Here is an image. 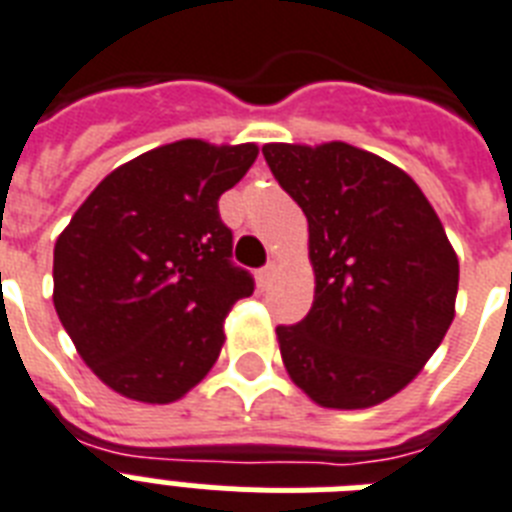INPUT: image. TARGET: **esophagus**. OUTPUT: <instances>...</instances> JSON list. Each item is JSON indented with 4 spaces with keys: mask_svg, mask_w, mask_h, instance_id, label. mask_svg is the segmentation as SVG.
I'll return each mask as SVG.
<instances>
[{
    "mask_svg": "<svg viewBox=\"0 0 512 512\" xmlns=\"http://www.w3.org/2000/svg\"><path fill=\"white\" fill-rule=\"evenodd\" d=\"M273 273H276V265H273V263L265 265L263 270H257V284H260V286H268V284H270V278H273Z\"/></svg>",
    "mask_w": 512,
    "mask_h": 512,
    "instance_id": "34e87169",
    "label": "esophagus"
}]
</instances>
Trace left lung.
Masks as SVG:
<instances>
[{
	"mask_svg": "<svg viewBox=\"0 0 512 512\" xmlns=\"http://www.w3.org/2000/svg\"><path fill=\"white\" fill-rule=\"evenodd\" d=\"M273 176L307 218L315 297L278 326L286 373L331 410H365L413 381L442 344L460 265L421 186L347 141L265 144Z\"/></svg>",
	"mask_w": 512,
	"mask_h": 512,
	"instance_id": "left-lung-1",
	"label": "left lung"
}]
</instances>
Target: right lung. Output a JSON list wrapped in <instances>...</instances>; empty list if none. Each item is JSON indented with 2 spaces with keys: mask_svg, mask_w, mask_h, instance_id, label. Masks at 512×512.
<instances>
[{
  "mask_svg": "<svg viewBox=\"0 0 512 512\" xmlns=\"http://www.w3.org/2000/svg\"><path fill=\"white\" fill-rule=\"evenodd\" d=\"M257 144L181 139L123 162L83 199L54 244V310L112 392L168 405L194 389L226 342V315L255 284L231 265L223 191Z\"/></svg>",
  "mask_w": 512,
  "mask_h": 512,
  "instance_id": "right-lung-1",
  "label": "right lung"
}]
</instances>
